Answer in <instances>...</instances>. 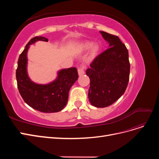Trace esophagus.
<instances>
[{
    "instance_id": "34e87169",
    "label": "esophagus",
    "mask_w": 159,
    "mask_h": 159,
    "mask_svg": "<svg viewBox=\"0 0 159 159\" xmlns=\"http://www.w3.org/2000/svg\"><path fill=\"white\" fill-rule=\"evenodd\" d=\"M86 68V67L84 64H81L80 66V67L78 69V74L79 75H82L85 74V70Z\"/></svg>"
}]
</instances>
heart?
<instances>
[{"instance_id":"obj_1","label":"heart","mask_w":159,"mask_h":159,"mask_svg":"<svg viewBox=\"0 0 159 159\" xmlns=\"http://www.w3.org/2000/svg\"><path fill=\"white\" fill-rule=\"evenodd\" d=\"M91 46H92V43L89 42H86L83 45V48L84 50H88ZM99 51V46L98 44L93 45L92 48H91V53L89 55V59L94 58V57L98 55Z\"/></svg>"}]
</instances>
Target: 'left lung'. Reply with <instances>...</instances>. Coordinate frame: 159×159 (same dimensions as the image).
Segmentation results:
<instances>
[{
  "instance_id": "1",
  "label": "left lung",
  "mask_w": 159,
  "mask_h": 159,
  "mask_svg": "<svg viewBox=\"0 0 159 159\" xmlns=\"http://www.w3.org/2000/svg\"><path fill=\"white\" fill-rule=\"evenodd\" d=\"M109 48L98 56L86 70L90 79L88 96L93 106L112 105L125 93L130 74L129 52L117 36L101 31Z\"/></svg>"
}]
</instances>
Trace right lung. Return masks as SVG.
<instances>
[{"instance_id":"right-lung-1","label":"right lung","mask_w":159,"mask_h":159,"mask_svg":"<svg viewBox=\"0 0 159 159\" xmlns=\"http://www.w3.org/2000/svg\"><path fill=\"white\" fill-rule=\"evenodd\" d=\"M38 40L48 41L44 37H34L19 56L16 71L18 89L24 101L32 108L44 113L58 112L68 102L70 89L78 78V70L75 68L61 70L57 78L47 85L32 82L26 71V55L29 45Z\"/></svg>"}]
</instances>
